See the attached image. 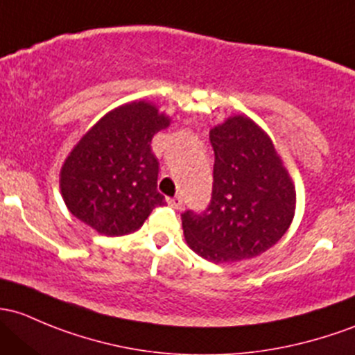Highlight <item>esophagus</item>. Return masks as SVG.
I'll return each instance as SVG.
<instances>
[{"instance_id": "obj_1", "label": "esophagus", "mask_w": 355, "mask_h": 355, "mask_svg": "<svg viewBox=\"0 0 355 355\" xmlns=\"http://www.w3.org/2000/svg\"><path fill=\"white\" fill-rule=\"evenodd\" d=\"M166 202H168V206H171L173 209H180L182 207V197H168L166 199Z\"/></svg>"}]
</instances>
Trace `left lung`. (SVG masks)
<instances>
[{
	"label": "left lung",
	"instance_id": "left-lung-1",
	"mask_svg": "<svg viewBox=\"0 0 355 355\" xmlns=\"http://www.w3.org/2000/svg\"><path fill=\"white\" fill-rule=\"evenodd\" d=\"M214 184L200 214H182L185 241L214 263L253 259L286 234L296 211V187L268 134L246 115L211 129Z\"/></svg>",
	"mask_w": 355,
	"mask_h": 355
}]
</instances>
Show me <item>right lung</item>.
Returning <instances> with one entry per match:
<instances>
[{"label":"right lung","instance_id":"right-lung-1","mask_svg":"<svg viewBox=\"0 0 355 355\" xmlns=\"http://www.w3.org/2000/svg\"><path fill=\"white\" fill-rule=\"evenodd\" d=\"M171 119L146 100L124 103L103 115L71 149L59 173L66 207L105 236L137 231L165 197L156 190V132Z\"/></svg>","mask_w":355,"mask_h":355}]
</instances>
